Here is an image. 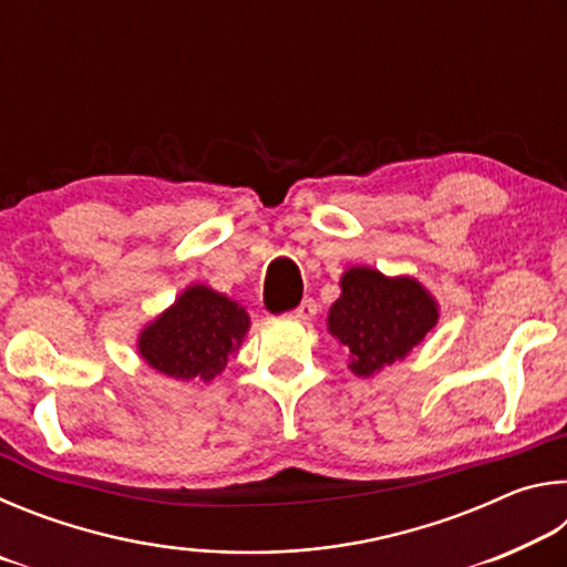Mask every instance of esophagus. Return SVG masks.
I'll return each instance as SVG.
<instances>
[{
  "mask_svg": "<svg viewBox=\"0 0 567 567\" xmlns=\"http://www.w3.org/2000/svg\"><path fill=\"white\" fill-rule=\"evenodd\" d=\"M315 315H318V305H315V300H302L300 307H297V310L292 312V318L307 324V322L315 320Z\"/></svg>",
  "mask_w": 567,
  "mask_h": 567,
  "instance_id": "34e87169",
  "label": "esophagus"
}]
</instances>
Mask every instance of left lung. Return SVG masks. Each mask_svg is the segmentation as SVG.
Returning <instances> with one entry per match:
<instances>
[{"label":"left lung","instance_id":"1","mask_svg":"<svg viewBox=\"0 0 567 567\" xmlns=\"http://www.w3.org/2000/svg\"><path fill=\"white\" fill-rule=\"evenodd\" d=\"M437 320V300L415 277H388L375 267L354 265L340 277L328 332L348 350L350 372L372 378L388 364L405 360Z\"/></svg>","mask_w":567,"mask_h":567}]
</instances>
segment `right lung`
<instances>
[{
	"instance_id": "1",
	"label": "right lung",
	"mask_w": 567,
	"mask_h": 567,
	"mask_svg": "<svg viewBox=\"0 0 567 567\" xmlns=\"http://www.w3.org/2000/svg\"><path fill=\"white\" fill-rule=\"evenodd\" d=\"M249 315L233 297L189 285L137 334V352L159 375L209 382L247 338Z\"/></svg>"
}]
</instances>
